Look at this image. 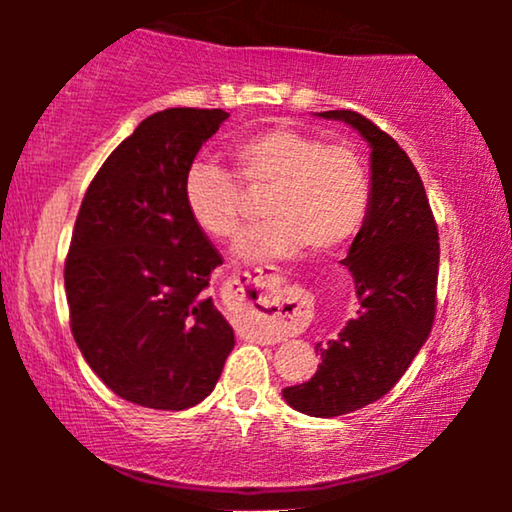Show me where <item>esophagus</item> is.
<instances>
[{"instance_id":"obj_1","label":"esophagus","mask_w":512,"mask_h":512,"mask_svg":"<svg viewBox=\"0 0 512 512\" xmlns=\"http://www.w3.org/2000/svg\"><path fill=\"white\" fill-rule=\"evenodd\" d=\"M233 284V298L244 307V310H249L251 314H258V310H263L270 312L272 317L282 312L284 300L279 298V275L275 268H258L254 272H247L244 277H237ZM256 335L258 340L268 342V345L279 342L277 335L272 333L258 331Z\"/></svg>"}]
</instances>
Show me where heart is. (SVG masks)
<instances>
[{
	"instance_id": "1",
	"label": "heart",
	"mask_w": 512,
	"mask_h": 512,
	"mask_svg": "<svg viewBox=\"0 0 512 512\" xmlns=\"http://www.w3.org/2000/svg\"><path fill=\"white\" fill-rule=\"evenodd\" d=\"M228 153L249 195L268 193V221L237 242L240 261L291 258L303 249L333 256L359 235L370 207V177L354 146L326 144L293 128H263L235 139ZM236 180L212 160H195L184 174L186 212L216 242L237 237L247 216L245 187Z\"/></svg>"
}]
</instances>
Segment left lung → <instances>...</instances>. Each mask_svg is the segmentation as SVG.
Wrapping results in <instances>:
<instances>
[{"label":"left lung","mask_w":512,"mask_h":512,"mask_svg":"<svg viewBox=\"0 0 512 512\" xmlns=\"http://www.w3.org/2000/svg\"><path fill=\"white\" fill-rule=\"evenodd\" d=\"M319 116L352 125L370 146V207L342 261L361 310L338 338L317 342V373L282 396L303 415L338 417L389 394L429 338L440 244L422 177L396 139L356 111Z\"/></svg>","instance_id":"obj_1"}]
</instances>
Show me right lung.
Segmentation results:
<instances>
[{
  "label": "right lung",
  "instance_id": "obj_1",
  "mask_svg": "<svg viewBox=\"0 0 512 512\" xmlns=\"http://www.w3.org/2000/svg\"><path fill=\"white\" fill-rule=\"evenodd\" d=\"M223 109H165L137 125L90 181L65 263L72 335L125 401L186 410L212 394L235 347L207 296L223 263L184 205V174Z\"/></svg>",
  "mask_w": 512,
  "mask_h": 512
}]
</instances>
